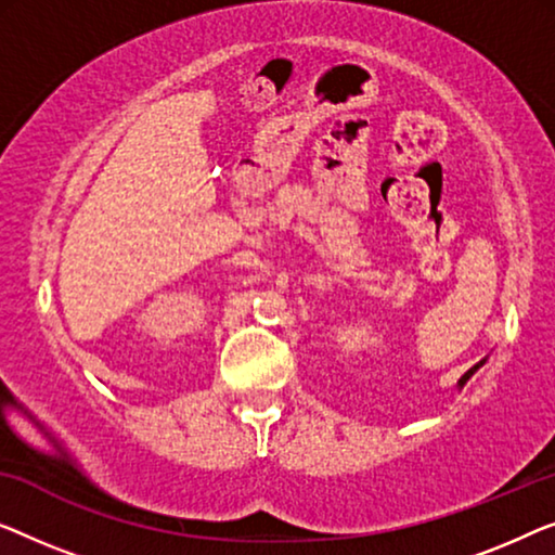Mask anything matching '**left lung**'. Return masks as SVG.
Segmentation results:
<instances>
[{
  "mask_svg": "<svg viewBox=\"0 0 555 555\" xmlns=\"http://www.w3.org/2000/svg\"><path fill=\"white\" fill-rule=\"evenodd\" d=\"M486 362H488V357H486V359H480V362H478V364H475V366H470V370H467V372L463 374V377H460V379H457V389H463V387L467 385V379H470V377H473V374H475V372H478V370H480V366H482V364H486Z\"/></svg>",
  "mask_w": 555,
  "mask_h": 555,
  "instance_id": "left-lung-1",
  "label": "left lung"
}]
</instances>
